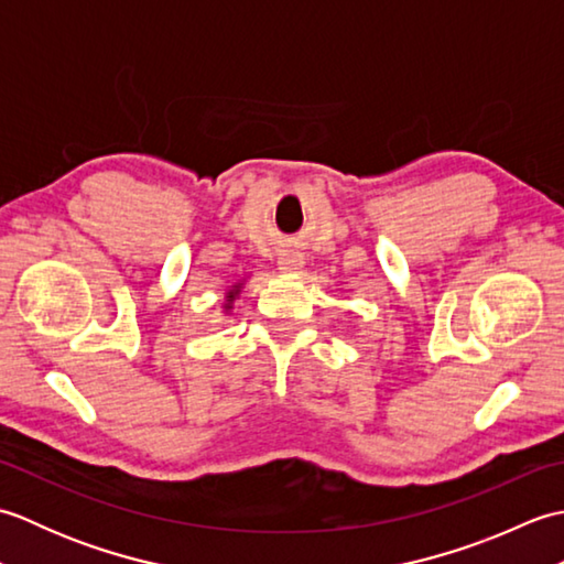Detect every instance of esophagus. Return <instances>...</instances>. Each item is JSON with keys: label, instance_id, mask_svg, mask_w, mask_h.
<instances>
[{"label": "esophagus", "instance_id": "esophagus-1", "mask_svg": "<svg viewBox=\"0 0 564 564\" xmlns=\"http://www.w3.org/2000/svg\"><path fill=\"white\" fill-rule=\"evenodd\" d=\"M303 254L297 249H283L281 254H279V269L283 271V273H295V271H301L303 269Z\"/></svg>", "mask_w": 564, "mask_h": 564}]
</instances>
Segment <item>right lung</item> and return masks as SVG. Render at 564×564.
<instances>
[{"mask_svg":"<svg viewBox=\"0 0 564 564\" xmlns=\"http://www.w3.org/2000/svg\"><path fill=\"white\" fill-rule=\"evenodd\" d=\"M239 295V285H235V289L232 291H227V303H225V310H230L232 307V301H235V297Z\"/></svg>","mask_w":564,"mask_h":564,"instance_id":"1","label":"right lung"}]
</instances>
